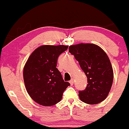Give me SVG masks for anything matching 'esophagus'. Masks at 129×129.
Instances as JSON below:
<instances>
[{
  "instance_id": "esophagus-1",
  "label": "esophagus",
  "mask_w": 129,
  "mask_h": 129,
  "mask_svg": "<svg viewBox=\"0 0 129 129\" xmlns=\"http://www.w3.org/2000/svg\"><path fill=\"white\" fill-rule=\"evenodd\" d=\"M69 82H70V84L71 85H73V84H74V80H73V79H71L70 81Z\"/></svg>"
}]
</instances>
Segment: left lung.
Returning <instances> with one entry per match:
<instances>
[{"mask_svg":"<svg viewBox=\"0 0 129 129\" xmlns=\"http://www.w3.org/2000/svg\"><path fill=\"white\" fill-rule=\"evenodd\" d=\"M69 52L79 62L87 78L85 89L79 91L80 100L88 104L103 101L109 94L113 79V69L107 54L93 44L71 45Z\"/></svg>","mask_w":129,"mask_h":129,"instance_id":"obj_1","label":"left lung"}]
</instances>
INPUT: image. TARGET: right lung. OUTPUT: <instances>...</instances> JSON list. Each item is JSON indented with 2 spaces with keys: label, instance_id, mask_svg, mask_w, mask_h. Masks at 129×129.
Segmentation results:
<instances>
[{
  "label": "right lung",
  "instance_id": "add662e5",
  "mask_svg": "<svg viewBox=\"0 0 129 129\" xmlns=\"http://www.w3.org/2000/svg\"><path fill=\"white\" fill-rule=\"evenodd\" d=\"M68 46L42 45L31 53L23 69V80L30 97L39 104L51 106L61 100L70 84L56 68L57 58Z\"/></svg>",
  "mask_w": 129,
  "mask_h": 129
}]
</instances>
